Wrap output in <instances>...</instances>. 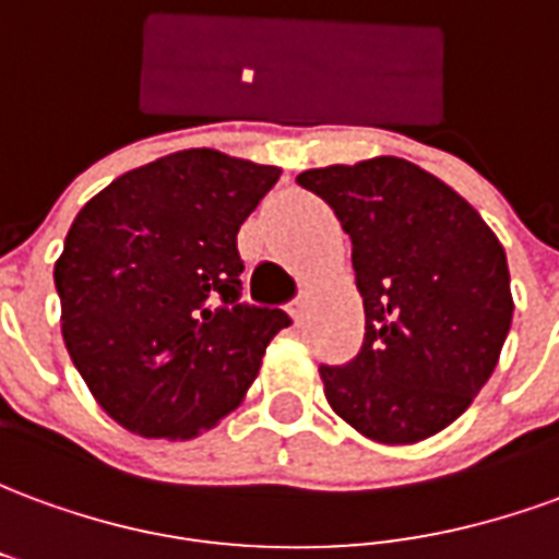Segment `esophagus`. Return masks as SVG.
<instances>
[{"label": "esophagus", "instance_id": "34e87169", "mask_svg": "<svg viewBox=\"0 0 559 559\" xmlns=\"http://www.w3.org/2000/svg\"><path fill=\"white\" fill-rule=\"evenodd\" d=\"M305 308H308V299H305V296H299V299H293L290 302V314L296 323H299V320L305 317Z\"/></svg>", "mask_w": 559, "mask_h": 559}]
</instances>
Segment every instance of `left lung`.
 I'll use <instances>...</instances> for the list:
<instances>
[{"label":"left lung","instance_id":"left-lung-1","mask_svg":"<svg viewBox=\"0 0 559 559\" xmlns=\"http://www.w3.org/2000/svg\"><path fill=\"white\" fill-rule=\"evenodd\" d=\"M353 242L365 338L320 365L332 411L377 443H419L467 411L512 326L500 239L464 197L404 158L305 170Z\"/></svg>","mask_w":559,"mask_h":559}]
</instances>
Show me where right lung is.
I'll return each mask as SVG.
<instances>
[{
    "label": "right lung",
    "mask_w": 559,
    "mask_h": 559,
    "mask_svg": "<svg viewBox=\"0 0 559 559\" xmlns=\"http://www.w3.org/2000/svg\"><path fill=\"white\" fill-rule=\"evenodd\" d=\"M278 167L185 148L128 170L80 209L56 260L62 338L104 413L188 440L239 407L281 308L239 302L236 233Z\"/></svg>",
    "instance_id": "1"
}]
</instances>
